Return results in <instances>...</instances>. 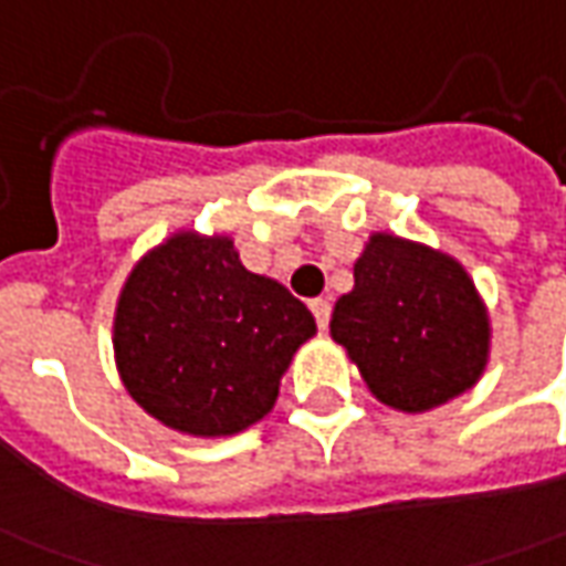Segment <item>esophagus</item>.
I'll return each instance as SVG.
<instances>
[{
	"label": "esophagus",
	"instance_id": "1",
	"mask_svg": "<svg viewBox=\"0 0 566 566\" xmlns=\"http://www.w3.org/2000/svg\"><path fill=\"white\" fill-rule=\"evenodd\" d=\"M311 311H314V317H317V326L326 329V326H329V314H333L329 298H314V302H311Z\"/></svg>",
	"mask_w": 566,
	"mask_h": 566
}]
</instances>
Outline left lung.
I'll return each mask as SVG.
<instances>
[{"instance_id": "obj_1", "label": "left lung", "mask_w": 566, "mask_h": 566, "mask_svg": "<svg viewBox=\"0 0 566 566\" xmlns=\"http://www.w3.org/2000/svg\"><path fill=\"white\" fill-rule=\"evenodd\" d=\"M329 335L376 400L424 412L478 385L493 329L462 261L379 231L354 261V290L335 302Z\"/></svg>"}]
</instances>
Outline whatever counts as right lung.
I'll return each instance as SVG.
<instances>
[{
  "mask_svg": "<svg viewBox=\"0 0 566 566\" xmlns=\"http://www.w3.org/2000/svg\"><path fill=\"white\" fill-rule=\"evenodd\" d=\"M317 323L274 276L245 271L228 233L175 231L144 252L113 314L128 397L171 431L231 438L264 419Z\"/></svg>",
  "mask_w": 566,
  "mask_h": 566,
  "instance_id": "1",
  "label": "right lung"
}]
</instances>
